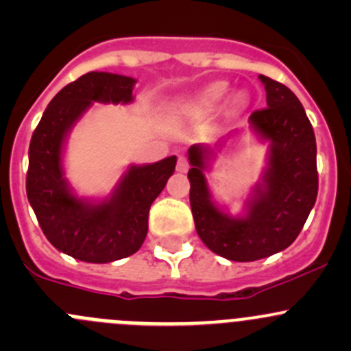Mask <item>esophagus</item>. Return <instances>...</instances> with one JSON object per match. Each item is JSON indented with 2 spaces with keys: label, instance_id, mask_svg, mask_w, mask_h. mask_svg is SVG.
<instances>
[{
  "label": "esophagus",
  "instance_id": "esophagus-1",
  "mask_svg": "<svg viewBox=\"0 0 351 351\" xmlns=\"http://www.w3.org/2000/svg\"><path fill=\"white\" fill-rule=\"evenodd\" d=\"M189 168H190V165H189V161H186L185 156H178V161H176V169H178L180 173H186L189 171Z\"/></svg>",
  "mask_w": 351,
  "mask_h": 351
}]
</instances>
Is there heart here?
I'll return each mask as SVG.
<instances>
[{
	"label": "heart",
	"instance_id": "b5f03b06",
	"mask_svg": "<svg viewBox=\"0 0 351 351\" xmlns=\"http://www.w3.org/2000/svg\"><path fill=\"white\" fill-rule=\"evenodd\" d=\"M228 95H229V86L226 83H222V81H219V83L210 84V86H207L204 91H202V95L198 97L197 104L200 108L212 110V108L219 107L221 104H224V101L228 100ZM234 101H236V105H243L244 95L239 93L238 97L234 98Z\"/></svg>",
	"mask_w": 351,
	"mask_h": 351
}]
</instances>
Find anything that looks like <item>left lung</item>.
I'll return each instance as SVG.
<instances>
[{"instance_id": "1", "label": "left lung", "mask_w": 351, "mask_h": 351, "mask_svg": "<svg viewBox=\"0 0 351 351\" xmlns=\"http://www.w3.org/2000/svg\"><path fill=\"white\" fill-rule=\"evenodd\" d=\"M267 108L250 115L253 132L270 143L263 180L246 202V214L232 217L210 200L205 169L214 151L189 149L190 205L198 238L219 256L254 261L284 251L295 241L317 197L316 137L299 98L261 74Z\"/></svg>"}]
</instances>
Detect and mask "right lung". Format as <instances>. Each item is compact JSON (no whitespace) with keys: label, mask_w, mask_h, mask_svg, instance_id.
<instances>
[{"label":"right lung","mask_w":351,"mask_h":351,"mask_svg":"<svg viewBox=\"0 0 351 351\" xmlns=\"http://www.w3.org/2000/svg\"><path fill=\"white\" fill-rule=\"evenodd\" d=\"M134 84V77L120 74H83L52 98L28 147L27 197L45 238L88 263L122 260L143 246L151 204L175 171L176 156L130 166L112 195L97 204L77 198L67 186L62 169L67 132L93 101L130 104Z\"/></svg>","instance_id":"1"}]
</instances>
